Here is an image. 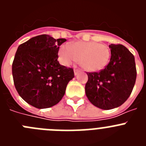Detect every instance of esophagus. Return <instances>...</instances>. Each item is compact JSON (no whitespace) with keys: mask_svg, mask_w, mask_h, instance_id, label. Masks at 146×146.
Returning a JSON list of instances; mask_svg holds the SVG:
<instances>
[{"mask_svg":"<svg viewBox=\"0 0 146 146\" xmlns=\"http://www.w3.org/2000/svg\"><path fill=\"white\" fill-rule=\"evenodd\" d=\"M74 75H77V74H78V73H79V72H80V71L79 69H75L74 70Z\"/></svg>","mask_w":146,"mask_h":146,"instance_id":"34e87169","label":"esophagus"}]
</instances>
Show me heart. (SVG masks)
<instances>
[{"mask_svg": "<svg viewBox=\"0 0 146 146\" xmlns=\"http://www.w3.org/2000/svg\"><path fill=\"white\" fill-rule=\"evenodd\" d=\"M59 58L62 64L69 66L79 60L81 66L88 72H99L109 64L111 52L104 44L95 42H77L60 47Z\"/></svg>", "mask_w": 146, "mask_h": 146, "instance_id": "obj_1", "label": "heart"}]
</instances>
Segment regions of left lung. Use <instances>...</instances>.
<instances>
[{
  "mask_svg": "<svg viewBox=\"0 0 146 146\" xmlns=\"http://www.w3.org/2000/svg\"><path fill=\"white\" fill-rule=\"evenodd\" d=\"M110 63L99 72L87 73L86 94L94 106L111 110L123 104L133 90L137 77L135 57L122 44L109 45Z\"/></svg>",
  "mask_w": 146,
  "mask_h": 146,
  "instance_id": "1",
  "label": "left lung"
}]
</instances>
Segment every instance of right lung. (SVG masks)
I'll return each mask as SVG.
<instances>
[{
    "instance_id": "add662e5",
    "label": "right lung",
    "mask_w": 146,
    "mask_h": 146,
    "mask_svg": "<svg viewBox=\"0 0 146 146\" xmlns=\"http://www.w3.org/2000/svg\"><path fill=\"white\" fill-rule=\"evenodd\" d=\"M66 41L42 34L18 47L12 64L14 83L23 100L35 108L44 109L57 104L74 78L73 69L58 61L59 47Z\"/></svg>"
}]
</instances>
